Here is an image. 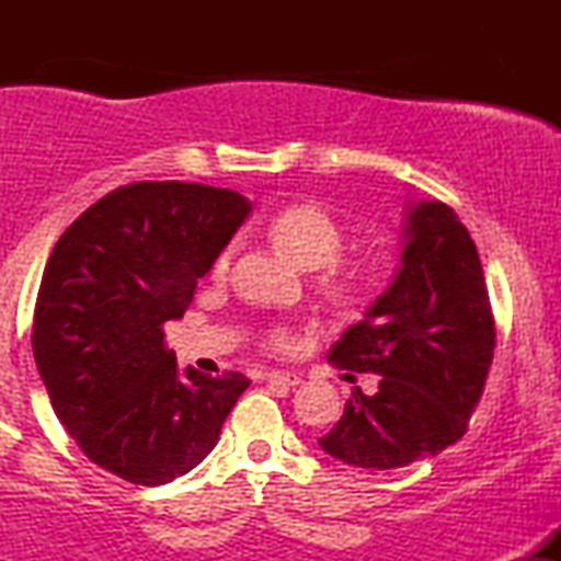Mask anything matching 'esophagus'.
Segmentation results:
<instances>
[{
    "instance_id": "1",
    "label": "esophagus",
    "mask_w": 561,
    "mask_h": 561,
    "mask_svg": "<svg viewBox=\"0 0 561 561\" xmlns=\"http://www.w3.org/2000/svg\"><path fill=\"white\" fill-rule=\"evenodd\" d=\"M266 382H272V385H285V388H295V385L302 382V377L295 375V371L274 369V371H266Z\"/></svg>"
}]
</instances>
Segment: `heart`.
I'll return each instance as SVG.
<instances>
[{
  "label": "heart",
  "instance_id": "b5f03b06",
  "mask_svg": "<svg viewBox=\"0 0 561 561\" xmlns=\"http://www.w3.org/2000/svg\"><path fill=\"white\" fill-rule=\"evenodd\" d=\"M266 234L287 250L300 266L317 272V285L337 300H358L382 285L385 261L379 255L345 259V227L319 203H293L266 218ZM231 266V244L221 248L210 263V276L224 279ZM268 343L289 351L295 337L287 330H272Z\"/></svg>",
  "mask_w": 561,
  "mask_h": 561
}]
</instances>
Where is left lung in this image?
I'll use <instances>...</instances> for the list:
<instances>
[{"mask_svg":"<svg viewBox=\"0 0 561 561\" xmlns=\"http://www.w3.org/2000/svg\"><path fill=\"white\" fill-rule=\"evenodd\" d=\"M403 237L401 272L327 353L340 369L382 377L375 396L353 390L319 437L332 459L375 472L461 440L495 347L478 248L454 208L422 199Z\"/></svg>","mask_w":561,"mask_h":561,"instance_id":"left-lung-1","label":"left lung"}]
</instances>
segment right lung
<instances>
[{
    "instance_id": "right-lung-1",
    "label": "right lung",
    "mask_w": 561,
    "mask_h": 561,
    "mask_svg": "<svg viewBox=\"0 0 561 561\" xmlns=\"http://www.w3.org/2000/svg\"><path fill=\"white\" fill-rule=\"evenodd\" d=\"M250 214L231 190L186 182L118 186L55 242L31 345L49 401L89 461L134 485L195 469L248 390L240 371L179 377L163 324Z\"/></svg>"
}]
</instances>
